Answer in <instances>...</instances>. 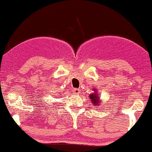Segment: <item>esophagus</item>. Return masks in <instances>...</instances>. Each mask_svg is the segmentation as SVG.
<instances>
[{
    "label": "esophagus",
    "instance_id": "esophagus-1",
    "mask_svg": "<svg viewBox=\"0 0 152 152\" xmlns=\"http://www.w3.org/2000/svg\"><path fill=\"white\" fill-rule=\"evenodd\" d=\"M72 92H73V94H74V95H79L80 90L77 89V88H74V89H73Z\"/></svg>",
    "mask_w": 152,
    "mask_h": 152
}]
</instances>
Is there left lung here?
Masks as SVG:
<instances>
[{"label":"left lung","mask_w":152,"mask_h":152,"mask_svg":"<svg viewBox=\"0 0 152 152\" xmlns=\"http://www.w3.org/2000/svg\"><path fill=\"white\" fill-rule=\"evenodd\" d=\"M93 91V93L89 95V100L92 102V104H93L94 106H99L100 104H102V101L100 100V97L98 96V93H97L96 89V88H94Z\"/></svg>","instance_id":"left-lung-1"}]
</instances>
